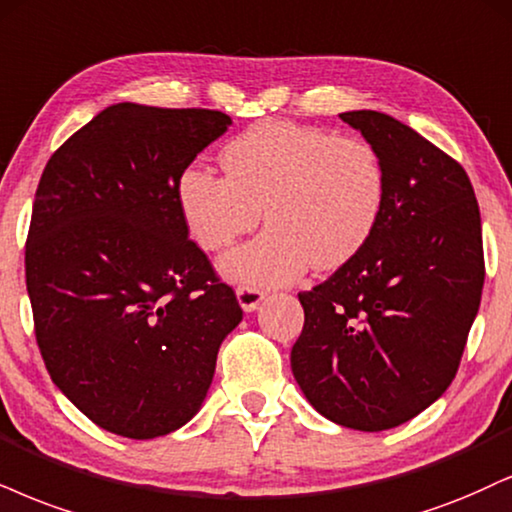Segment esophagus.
<instances>
[{"label": "esophagus", "mask_w": 512, "mask_h": 512, "mask_svg": "<svg viewBox=\"0 0 512 512\" xmlns=\"http://www.w3.org/2000/svg\"><path fill=\"white\" fill-rule=\"evenodd\" d=\"M266 299V292L258 287H237V301L239 306L244 308L246 313L256 311L258 306H261V301Z\"/></svg>", "instance_id": "esophagus-1"}]
</instances>
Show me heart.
Segmentation results:
<instances>
[{
	"label": "heart",
	"mask_w": 512,
	"mask_h": 512,
	"mask_svg": "<svg viewBox=\"0 0 512 512\" xmlns=\"http://www.w3.org/2000/svg\"><path fill=\"white\" fill-rule=\"evenodd\" d=\"M220 163L225 175H180L178 206L204 251L254 230L263 208L268 230L220 258V270L244 285H287L308 266H344L375 235L387 201L377 149L318 125L261 121L225 144Z\"/></svg>",
	"instance_id": "1"
}]
</instances>
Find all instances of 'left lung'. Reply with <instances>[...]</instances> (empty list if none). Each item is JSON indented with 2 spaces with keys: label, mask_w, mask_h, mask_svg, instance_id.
Masks as SVG:
<instances>
[{
  "label": "left lung",
  "mask_w": 512,
  "mask_h": 512,
  "mask_svg": "<svg viewBox=\"0 0 512 512\" xmlns=\"http://www.w3.org/2000/svg\"><path fill=\"white\" fill-rule=\"evenodd\" d=\"M387 170L363 251L301 292L292 372L327 420L361 432L408 422L449 389L484 287L482 220L458 161L380 111L339 113Z\"/></svg>",
  "instance_id": "1"
}]
</instances>
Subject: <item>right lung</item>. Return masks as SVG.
<instances>
[{
  "instance_id": "right-lung-1",
  "label": "right lung",
  "mask_w": 512,
  "mask_h": 512,
  "mask_svg": "<svg viewBox=\"0 0 512 512\" xmlns=\"http://www.w3.org/2000/svg\"><path fill=\"white\" fill-rule=\"evenodd\" d=\"M227 125L223 111L113 104L44 166L25 242L37 346L106 432L154 439L192 420L242 320L178 206L180 175Z\"/></svg>"
}]
</instances>
